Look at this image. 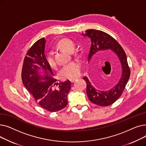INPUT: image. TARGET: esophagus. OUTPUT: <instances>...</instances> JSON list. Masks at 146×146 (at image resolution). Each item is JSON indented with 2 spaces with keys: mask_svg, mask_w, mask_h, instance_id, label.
<instances>
[{
  "mask_svg": "<svg viewBox=\"0 0 146 146\" xmlns=\"http://www.w3.org/2000/svg\"><path fill=\"white\" fill-rule=\"evenodd\" d=\"M76 79H77V78H74V79H72L70 80V81L72 82V83H73Z\"/></svg>",
  "mask_w": 146,
  "mask_h": 146,
  "instance_id": "34e87169",
  "label": "esophagus"
}]
</instances>
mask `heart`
<instances>
[{
  "instance_id": "b5f03b06",
  "label": "heart",
  "mask_w": 146,
  "mask_h": 146,
  "mask_svg": "<svg viewBox=\"0 0 146 146\" xmlns=\"http://www.w3.org/2000/svg\"><path fill=\"white\" fill-rule=\"evenodd\" d=\"M75 47L74 42L68 38H63L60 40L56 45V47L68 52L73 51ZM46 60L49 66L54 68L56 66L53 53L48 52L46 56ZM80 63L78 61H73L64 66L60 71L61 77L63 79H73L80 74Z\"/></svg>"
}]
</instances>
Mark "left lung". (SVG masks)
I'll use <instances>...</instances> for the list:
<instances>
[{
    "instance_id": "8db88e82",
    "label": "left lung",
    "mask_w": 146,
    "mask_h": 146,
    "mask_svg": "<svg viewBox=\"0 0 146 146\" xmlns=\"http://www.w3.org/2000/svg\"><path fill=\"white\" fill-rule=\"evenodd\" d=\"M83 36L89 37L91 40V47L88 56V62L99 51L111 50L118 57L122 67L121 78L117 85L108 90L96 89L85 76L83 79L86 82V93L90 102L101 106L111 105L121 96L125 88L130 76L125 52L119 43L107 33L96 29H88Z\"/></svg>"
}]
</instances>
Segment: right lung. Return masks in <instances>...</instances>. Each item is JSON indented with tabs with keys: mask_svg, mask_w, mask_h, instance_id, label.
Segmentation results:
<instances>
[{
	"mask_svg": "<svg viewBox=\"0 0 146 146\" xmlns=\"http://www.w3.org/2000/svg\"><path fill=\"white\" fill-rule=\"evenodd\" d=\"M45 40L42 38L29 48L25 57L22 69V80L24 86L32 95L35 102L50 112H57L63 109L68 104L67 95L71 89L68 80L60 82L57 79L45 56ZM40 70L44 74L40 75ZM42 80L45 81L41 82Z\"/></svg>",
	"mask_w": 146,
	"mask_h": 146,
	"instance_id": "add662e5",
	"label": "right lung"
}]
</instances>
